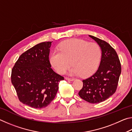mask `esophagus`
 <instances>
[{
  "label": "esophagus",
  "instance_id": "esophagus-1",
  "mask_svg": "<svg viewBox=\"0 0 132 132\" xmlns=\"http://www.w3.org/2000/svg\"><path fill=\"white\" fill-rule=\"evenodd\" d=\"M65 79L66 80H69V81H73L75 79H73V78H69V77H65Z\"/></svg>",
  "mask_w": 132,
  "mask_h": 132
}]
</instances>
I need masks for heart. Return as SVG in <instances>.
Returning <instances> with one entry per match:
<instances>
[{
    "mask_svg": "<svg viewBox=\"0 0 132 132\" xmlns=\"http://www.w3.org/2000/svg\"><path fill=\"white\" fill-rule=\"evenodd\" d=\"M101 57L100 46L82 39L67 40L58 45L50 55L51 65L59 74H63L71 65L70 75L86 77L97 70ZM71 63H70V62Z\"/></svg>",
    "mask_w": 132,
    "mask_h": 132,
    "instance_id": "b5f03b06",
    "label": "heart"
}]
</instances>
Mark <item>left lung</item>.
Wrapping results in <instances>:
<instances>
[{"instance_id": "8db88e82", "label": "left lung", "mask_w": 132, "mask_h": 132, "mask_svg": "<svg viewBox=\"0 0 132 132\" xmlns=\"http://www.w3.org/2000/svg\"><path fill=\"white\" fill-rule=\"evenodd\" d=\"M89 37L101 48V60L94 74L82 80L83 86L79 95L85 101L97 104L105 101L115 93L121 73V65L117 53L110 45L92 35Z\"/></svg>"}]
</instances>
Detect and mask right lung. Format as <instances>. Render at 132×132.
<instances>
[{
  "label": "right lung",
  "mask_w": 132,
  "mask_h": 132,
  "mask_svg": "<svg viewBox=\"0 0 132 132\" xmlns=\"http://www.w3.org/2000/svg\"><path fill=\"white\" fill-rule=\"evenodd\" d=\"M52 42L36 45L20 55L12 70L11 80L20 101L33 108L47 106L54 99L64 77L51 68Z\"/></svg>",
  "instance_id": "obj_1"
}]
</instances>
